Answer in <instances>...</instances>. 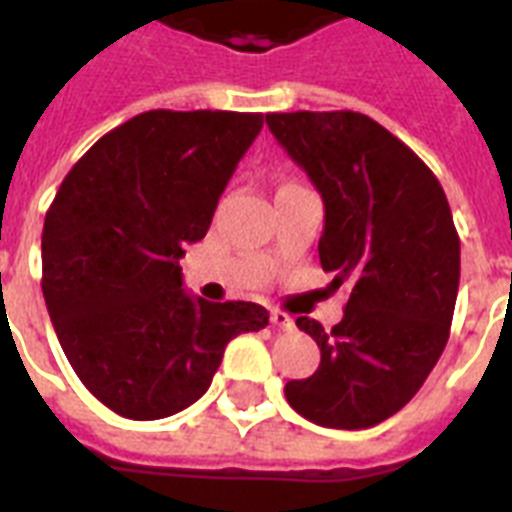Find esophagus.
<instances>
[{"instance_id": "esophagus-1", "label": "esophagus", "mask_w": 512, "mask_h": 512, "mask_svg": "<svg viewBox=\"0 0 512 512\" xmlns=\"http://www.w3.org/2000/svg\"><path fill=\"white\" fill-rule=\"evenodd\" d=\"M271 324L276 329H281V332H292V329H295V319H292V316H289V313H284V311H273L271 313Z\"/></svg>"}]
</instances>
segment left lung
Instances as JSON below:
<instances>
[{
  "mask_svg": "<svg viewBox=\"0 0 512 512\" xmlns=\"http://www.w3.org/2000/svg\"><path fill=\"white\" fill-rule=\"evenodd\" d=\"M265 122L319 188L321 268L350 287L332 332L297 319L321 364L289 380L284 396L324 428H372L412 401L449 340L460 287L452 209L428 164L366 114L292 111Z\"/></svg>",
  "mask_w": 512,
  "mask_h": 512,
  "instance_id": "8db88e82",
  "label": "left lung"
}]
</instances>
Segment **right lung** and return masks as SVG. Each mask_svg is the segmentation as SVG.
Returning a JSON list of instances; mask_svg holds the SVG:
<instances>
[{
    "label": "right lung",
    "mask_w": 512,
    "mask_h": 512,
    "mask_svg": "<svg viewBox=\"0 0 512 512\" xmlns=\"http://www.w3.org/2000/svg\"><path fill=\"white\" fill-rule=\"evenodd\" d=\"M263 114L132 116L71 167L42 231V292L84 388L127 420H162L207 393L225 345L260 332L257 303L183 292L185 244L207 236L217 199Z\"/></svg>",
    "instance_id": "right-lung-1"
}]
</instances>
